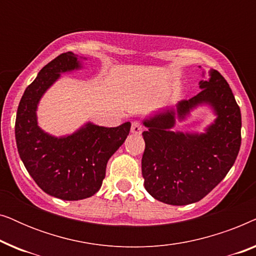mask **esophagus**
I'll return each mask as SVG.
<instances>
[{"label": "esophagus", "instance_id": "34e87169", "mask_svg": "<svg viewBox=\"0 0 256 256\" xmlns=\"http://www.w3.org/2000/svg\"><path fill=\"white\" fill-rule=\"evenodd\" d=\"M142 130H143V128H142V126H141V124H140V122H138V121L132 122V128H130L132 134L140 135V134H141V132H142Z\"/></svg>", "mask_w": 256, "mask_h": 256}]
</instances>
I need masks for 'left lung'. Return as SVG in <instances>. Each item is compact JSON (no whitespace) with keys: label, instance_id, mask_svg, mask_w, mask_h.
I'll return each instance as SVG.
<instances>
[{"label":"left lung","instance_id":"left-lung-1","mask_svg":"<svg viewBox=\"0 0 256 256\" xmlns=\"http://www.w3.org/2000/svg\"><path fill=\"white\" fill-rule=\"evenodd\" d=\"M200 80L197 96L157 110L143 120L142 157L144 188L169 205L197 202L210 194L236 162L241 146V113L232 90L216 70ZM204 76V72H202ZM208 106L216 115L204 133L174 132L176 121Z\"/></svg>","mask_w":256,"mask_h":256}]
</instances>
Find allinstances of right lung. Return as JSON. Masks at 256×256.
Listing matches in <instances>:
<instances>
[{"label":"right lung","instance_id":"1","mask_svg":"<svg viewBox=\"0 0 256 256\" xmlns=\"http://www.w3.org/2000/svg\"><path fill=\"white\" fill-rule=\"evenodd\" d=\"M82 60L86 58L66 52L45 65L24 90L16 115V144L24 166L45 194L62 200H80L100 190L108 160L130 130V122L112 128L86 122L57 138L40 127L42 96L62 73L82 70Z\"/></svg>","mask_w":256,"mask_h":256}]
</instances>
